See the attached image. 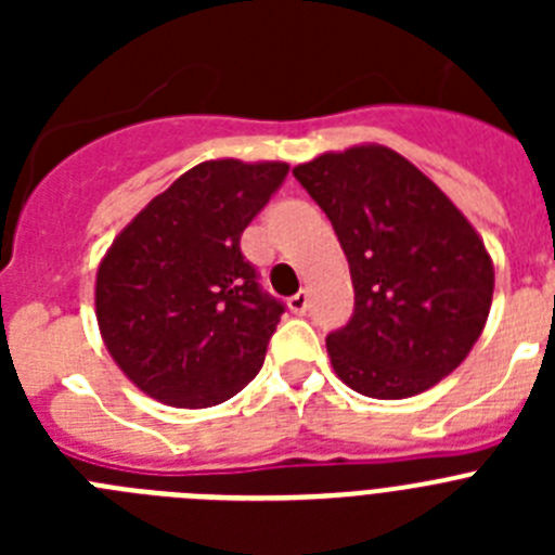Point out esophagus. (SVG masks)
Listing matches in <instances>:
<instances>
[{
  "instance_id": "34e87169",
  "label": "esophagus",
  "mask_w": 555,
  "mask_h": 555,
  "mask_svg": "<svg viewBox=\"0 0 555 555\" xmlns=\"http://www.w3.org/2000/svg\"><path fill=\"white\" fill-rule=\"evenodd\" d=\"M288 311L292 313H306L308 311V292H297L294 297H288Z\"/></svg>"
}]
</instances>
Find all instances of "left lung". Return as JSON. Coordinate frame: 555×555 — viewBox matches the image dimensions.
Wrapping results in <instances>:
<instances>
[{
    "label": "left lung",
    "mask_w": 555,
    "mask_h": 555,
    "mask_svg": "<svg viewBox=\"0 0 555 555\" xmlns=\"http://www.w3.org/2000/svg\"><path fill=\"white\" fill-rule=\"evenodd\" d=\"M350 263L356 311L327 336L352 391L403 400L436 386L483 333L494 267L483 238L400 152L358 144L294 166Z\"/></svg>",
    "instance_id": "1"
}]
</instances>
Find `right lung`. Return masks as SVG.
Returning <instances> with one entry per match:
<instances>
[{
    "mask_svg": "<svg viewBox=\"0 0 555 555\" xmlns=\"http://www.w3.org/2000/svg\"><path fill=\"white\" fill-rule=\"evenodd\" d=\"M286 171L283 160H205L113 238L96 269V322L144 395L208 409L258 375L283 302L261 292L238 242Z\"/></svg>",
    "mask_w": 555,
    "mask_h": 555,
    "instance_id": "obj_1",
    "label": "right lung"
}]
</instances>
